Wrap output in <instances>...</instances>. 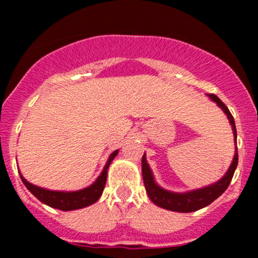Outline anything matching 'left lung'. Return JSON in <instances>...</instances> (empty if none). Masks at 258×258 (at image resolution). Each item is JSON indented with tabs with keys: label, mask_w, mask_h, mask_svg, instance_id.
<instances>
[{
	"label": "left lung",
	"mask_w": 258,
	"mask_h": 258,
	"mask_svg": "<svg viewBox=\"0 0 258 258\" xmlns=\"http://www.w3.org/2000/svg\"><path fill=\"white\" fill-rule=\"evenodd\" d=\"M207 96L214 100V102L217 103V105L227 115L228 120H229L230 125H232L234 139H235L236 143L235 122H234V117L230 114L229 109L227 108L226 104L216 94H207ZM236 166H238V149H235V154H234L233 162L230 165L229 170L227 171V173L218 182H216L211 185L204 186L201 189H197V190L186 191V193H173V191H168L166 189H162L161 186L156 184L155 180H154L152 170H150L149 165L147 162L146 154L142 158V174H143L144 186H146L149 199L155 205L162 207V209L176 212H193L210 205L212 201L217 199L220 195L226 191L228 185L230 184V180L233 178V174L235 172Z\"/></svg>",
	"instance_id": "8db88e82"
}]
</instances>
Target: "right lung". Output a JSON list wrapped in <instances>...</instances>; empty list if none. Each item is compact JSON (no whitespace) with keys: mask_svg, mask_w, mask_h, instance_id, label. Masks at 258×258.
I'll return each instance as SVG.
<instances>
[{"mask_svg":"<svg viewBox=\"0 0 258 258\" xmlns=\"http://www.w3.org/2000/svg\"><path fill=\"white\" fill-rule=\"evenodd\" d=\"M119 150H115L114 153L110 154L108 161H106L104 168H103L100 176L96 179L93 184H91L87 188L81 189V190L76 191H57V190H48V189H43L41 186L34 185L29 183L24 177L20 174L23 183L29 190L31 191L35 197L37 198L41 203L46 204V205L54 207V209L61 210V211H72V210L82 209V207L90 206L92 204L96 203L102 195L104 190L105 182H106V173H108L109 165L111 164L112 159L117 155Z\"/></svg>","mask_w":258,"mask_h":258,"instance_id":"add662e5","label":"right lung"}]
</instances>
